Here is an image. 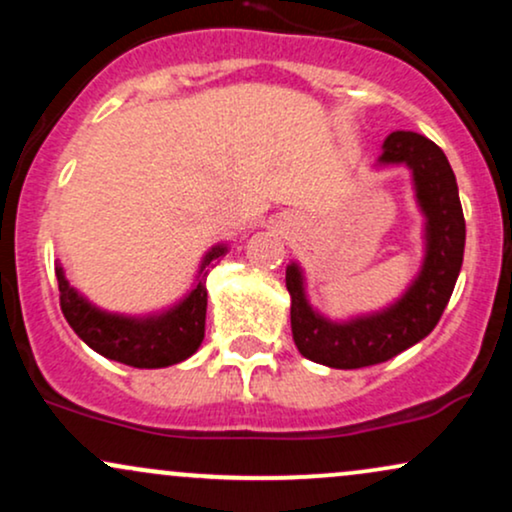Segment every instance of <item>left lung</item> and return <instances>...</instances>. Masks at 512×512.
<instances>
[{
	"label": "left lung",
	"mask_w": 512,
	"mask_h": 512,
	"mask_svg": "<svg viewBox=\"0 0 512 512\" xmlns=\"http://www.w3.org/2000/svg\"><path fill=\"white\" fill-rule=\"evenodd\" d=\"M404 166L414 202L424 216V257L395 301L370 313L330 317L308 298L303 267L291 260V332L298 351L327 368L351 370L390 361L433 332L448 305L464 255V216L448 158L424 134L397 129L383 142L375 168Z\"/></svg>",
	"instance_id": "1"
}]
</instances>
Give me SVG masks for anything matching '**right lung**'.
Returning a JSON list of instances; mask_svg holds the SVG:
<instances>
[{
    "label": "right lung",
    "mask_w": 512,
    "mask_h": 512,
    "mask_svg": "<svg viewBox=\"0 0 512 512\" xmlns=\"http://www.w3.org/2000/svg\"><path fill=\"white\" fill-rule=\"evenodd\" d=\"M228 252V243H216L204 252L195 284L185 296L161 310L144 315L113 313L96 303L64 274L62 262H55L60 284V305L69 327L96 354L132 368H168L182 363L199 349L207 320V276Z\"/></svg>",
    "instance_id": "1"
}]
</instances>
